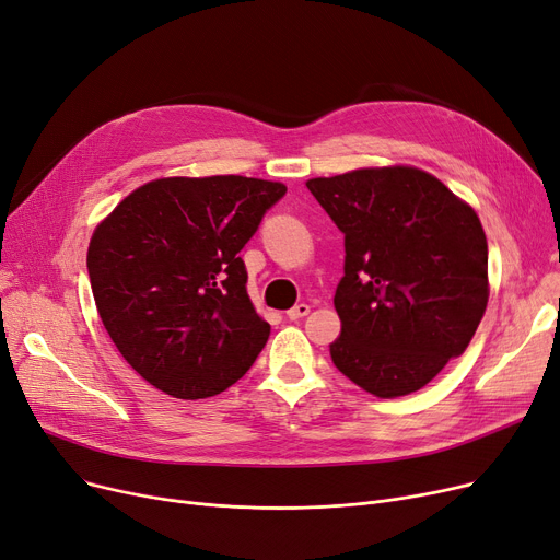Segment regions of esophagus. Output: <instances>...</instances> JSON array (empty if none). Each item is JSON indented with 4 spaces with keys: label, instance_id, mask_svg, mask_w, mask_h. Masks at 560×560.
<instances>
[{
    "label": "esophagus",
    "instance_id": "obj_1",
    "mask_svg": "<svg viewBox=\"0 0 560 560\" xmlns=\"http://www.w3.org/2000/svg\"><path fill=\"white\" fill-rule=\"evenodd\" d=\"M308 311H311L308 304H298V306H292L285 315H288V319H302L304 315H308Z\"/></svg>",
    "mask_w": 560,
    "mask_h": 560
}]
</instances>
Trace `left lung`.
<instances>
[{
	"label": "left lung",
	"instance_id": "obj_1",
	"mask_svg": "<svg viewBox=\"0 0 560 560\" xmlns=\"http://www.w3.org/2000/svg\"><path fill=\"white\" fill-rule=\"evenodd\" d=\"M306 188L345 235L334 365L384 399L424 388L463 354L486 313L477 213L418 167L354 170Z\"/></svg>",
	"mask_w": 560,
	"mask_h": 560
}]
</instances>
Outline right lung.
I'll use <instances>...</instances> for the list:
<instances>
[{"mask_svg": "<svg viewBox=\"0 0 560 560\" xmlns=\"http://www.w3.org/2000/svg\"><path fill=\"white\" fill-rule=\"evenodd\" d=\"M283 184L172 176L140 186L97 226L88 277L125 361L176 399L213 397L258 359L270 325L238 256Z\"/></svg>", "mask_w": 560, "mask_h": 560, "instance_id": "1", "label": "right lung"}]
</instances>
